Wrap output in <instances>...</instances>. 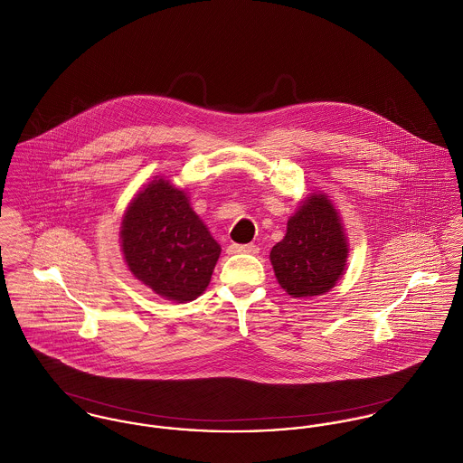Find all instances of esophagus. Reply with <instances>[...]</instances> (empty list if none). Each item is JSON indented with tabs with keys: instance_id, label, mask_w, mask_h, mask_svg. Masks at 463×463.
<instances>
[{
	"instance_id": "obj_1",
	"label": "esophagus",
	"mask_w": 463,
	"mask_h": 463,
	"mask_svg": "<svg viewBox=\"0 0 463 463\" xmlns=\"http://www.w3.org/2000/svg\"><path fill=\"white\" fill-rule=\"evenodd\" d=\"M229 253H259V247L257 245H253V243H250V245H231L229 249H227Z\"/></svg>"
}]
</instances>
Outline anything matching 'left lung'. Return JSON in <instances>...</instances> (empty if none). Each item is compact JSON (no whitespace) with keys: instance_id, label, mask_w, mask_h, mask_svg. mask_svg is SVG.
<instances>
[{"instance_id":"8db88e82","label":"left lung","mask_w":463,"mask_h":463,"mask_svg":"<svg viewBox=\"0 0 463 463\" xmlns=\"http://www.w3.org/2000/svg\"><path fill=\"white\" fill-rule=\"evenodd\" d=\"M347 241L336 210L326 195H310L288 218L287 234L271 250L279 284L292 298H312L338 282L347 262Z\"/></svg>"}]
</instances>
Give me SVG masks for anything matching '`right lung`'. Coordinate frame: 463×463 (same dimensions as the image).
<instances>
[{"mask_svg":"<svg viewBox=\"0 0 463 463\" xmlns=\"http://www.w3.org/2000/svg\"><path fill=\"white\" fill-rule=\"evenodd\" d=\"M121 249L136 279L178 303L204 292L220 255L184 192L165 179H153L128 206Z\"/></svg>","mask_w":463,"mask_h":463,"instance_id":"right-lung-1","label":"right lung"}]
</instances>
